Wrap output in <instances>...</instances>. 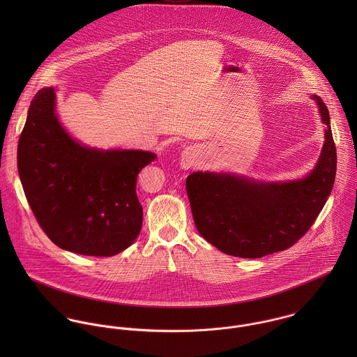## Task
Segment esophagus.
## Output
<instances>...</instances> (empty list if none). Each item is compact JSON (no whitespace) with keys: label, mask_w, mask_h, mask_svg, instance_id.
<instances>
[{"label":"esophagus","mask_w":357,"mask_h":357,"mask_svg":"<svg viewBox=\"0 0 357 357\" xmlns=\"http://www.w3.org/2000/svg\"><path fill=\"white\" fill-rule=\"evenodd\" d=\"M198 153L199 151L195 147H187L183 153H181V166L184 169H190L197 163L198 159Z\"/></svg>","instance_id":"esophagus-1"}]
</instances>
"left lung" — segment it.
I'll return each instance as SVG.
<instances>
[{
  "label": "left lung",
  "mask_w": 357,
  "mask_h": 357,
  "mask_svg": "<svg viewBox=\"0 0 357 357\" xmlns=\"http://www.w3.org/2000/svg\"><path fill=\"white\" fill-rule=\"evenodd\" d=\"M326 125L316 166L303 178L261 181L235 173L195 172L185 187L197 229L220 252L261 258L293 246L314 222L335 180L337 153L330 115L310 95Z\"/></svg>",
  "instance_id": "8db88e82"
}]
</instances>
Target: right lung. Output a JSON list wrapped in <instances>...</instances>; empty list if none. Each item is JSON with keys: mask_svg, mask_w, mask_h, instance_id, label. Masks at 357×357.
Instances as JSON below:
<instances>
[{"mask_svg": "<svg viewBox=\"0 0 357 357\" xmlns=\"http://www.w3.org/2000/svg\"><path fill=\"white\" fill-rule=\"evenodd\" d=\"M142 150H100L77 142L56 114V89L36 95L17 144V170L38 224L75 255L109 257L139 236L137 174L155 159Z\"/></svg>", "mask_w": 357, "mask_h": 357, "instance_id": "add662e5", "label": "right lung"}]
</instances>
